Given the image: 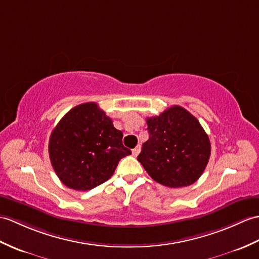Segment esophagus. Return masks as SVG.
<instances>
[{
  "label": "esophagus",
  "instance_id": "34e87169",
  "mask_svg": "<svg viewBox=\"0 0 259 259\" xmlns=\"http://www.w3.org/2000/svg\"><path fill=\"white\" fill-rule=\"evenodd\" d=\"M140 151H141V147L137 146L135 149H132V155H134V157H137V155L140 153Z\"/></svg>",
  "mask_w": 259,
  "mask_h": 259
}]
</instances>
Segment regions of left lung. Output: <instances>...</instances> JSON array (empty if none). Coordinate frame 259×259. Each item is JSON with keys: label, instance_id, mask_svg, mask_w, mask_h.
<instances>
[{"label": "left lung", "instance_id": "obj_1", "mask_svg": "<svg viewBox=\"0 0 259 259\" xmlns=\"http://www.w3.org/2000/svg\"><path fill=\"white\" fill-rule=\"evenodd\" d=\"M149 140L138 161L155 182L169 188L193 184L211 154L208 136L198 120L180 106L147 118Z\"/></svg>", "mask_w": 259, "mask_h": 259}]
</instances>
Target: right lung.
I'll use <instances>...</instances> for the list:
<instances>
[{
  "instance_id": "obj_1",
  "label": "right lung",
  "mask_w": 259,
  "mask_h": 259,
  "mask_svg": "<svg viewBox=\"0 0 259 259\" xmlns=\"http://www.w3.org/2000/svg\"><path fill=\"white\" fill-rule=\"evenodd\" d=\"M122 137L96 102L78 105L51 135L48 152L53 169L67 188L92 190L109 180L119 161L131 154Z\"/></svg>"
}]
</instances>
